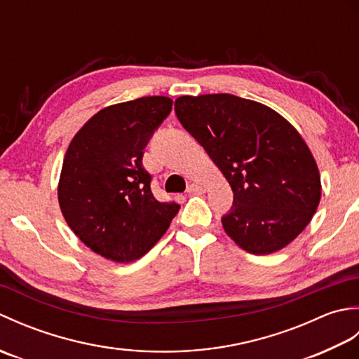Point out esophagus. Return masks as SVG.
I'll list each match as a JSON object with an SVG mask.
<instances>
[{"instance_id":"1","label":"esophagus","mask_w":359,"mask_h":359,"mask_svg":"<svg viewBox=\"0 0 359 359\" xmlns=\"http://www.w3.org/2000/svg\"><path fill=\"white\" fill-rule=\"evenodd\" d=\"M188 193H194V194H202L205 193V188L199 184H191L188 187Z\"/></svg>"}]
</instances>
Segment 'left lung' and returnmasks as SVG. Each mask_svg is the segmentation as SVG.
<instances>
[{
	"instance_id": "8db88e82",
	"label": "left lung",
	"mask_w": 359,
	"mask_h": 359,
	"mask_svg": "<svg viewBox=\"0 0 359 359\" xmlns=\"http://www.w3.org/2000/svg\"><path fill=\"white\" fill-rule=\"evenodd\" d=\"M174 111L233 189L222 225L242 250L270 255L302 233L321 201V177L284 117L231 94L179 97Z\"/></svg>"
}]
</instances>
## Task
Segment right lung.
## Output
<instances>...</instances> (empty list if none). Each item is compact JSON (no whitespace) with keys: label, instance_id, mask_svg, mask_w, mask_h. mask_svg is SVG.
<instances>
[{"label":"right lung","instance_id":"right-lung-1","mask_svg":"<svg viewBox=\"0 0 359 359\" xmlns=\"http://www.w3.org/2000/svg\"><path fill=\"white\" fill-rule=\"evenodd\" d=\"M168 97L112 104L90 117L66 151L58 202L71 230L94 253L133 262L166 233L180 205L158 202L143 149L170 116Z\"/></svg>","mask_w":359,"mask_h":359}]
</instances>
